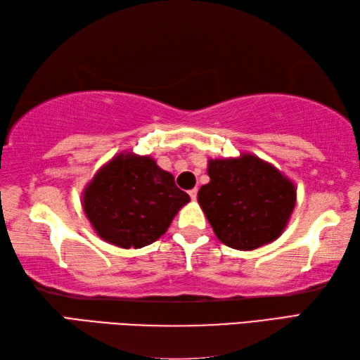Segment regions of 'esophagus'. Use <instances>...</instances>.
Instances as JSON below:
<instances>
[{
  "label": "esophagus",
  "mask_w": 360,
  "mask_h": 360,
  "mask_svg": "<svg viewBox=\"0 0 360 360\" xmlns=\"http://www.w3.org/2000/svg\"><path fill=\"white\" fill-rule=\"evenodd\" d=\"M188 195H190V198H192V200L195 201V200H196V195H198V188H192V190H188Z\"/></svg>",
  "instance_id": "1"
}]
</instances>
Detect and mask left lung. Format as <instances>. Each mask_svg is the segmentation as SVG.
<instances>
[{"mask_svg": "<svg viewBox=\"0 0 360 360\" xmlns=\"http://www.w3.org/2000/svg\"><path fill=\"white\" fill-rule=\"evenodd\" d=\"M210 178L198 202L221 243L254 250L277 240L295 205V187L274 165L254 155L210 159Z\"/></svg>", "mask_w": 360, "mask_h": 360, "instance_id": "obj_1", "label": "left lung"}]
</instances>
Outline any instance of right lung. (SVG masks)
I'll use <instances>...</instances> for the list:
<instances>
[{
	"instance_id": "obj_1",
	"label": "right lung",
	"mask_w": 360,
	"mask_h": 360,
	"mask_svg": "<svg viewBox=\"0 0 360 360\" xmlns=\"http://www.w3.org/2000/svg\"><path fill=\"white\" fill-rule=\"evenodd\" d=\"M190 196L150 156L120 153L83 192V210L102 240L124 249L155 243Z\"/></svg>"
}]
</instances>
